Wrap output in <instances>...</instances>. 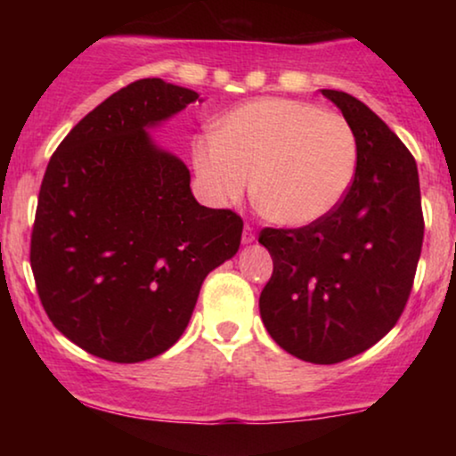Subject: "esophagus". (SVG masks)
I'll list each match as a JSON object with an SVG mask.
<instances>
[{
    "instance_id": "esophagus-1",
    "label": "esophagus",
    "mask_w": 456,
    "mask_h": 456,
    "mask_svg": "<svg viewBox=\"0 0 456 456\" xmlns=\"http://www.w3.org/2000/svg\"><path fill=\"white\" fill-rule=\"evenodd\" d=\"M255 240V228L253 226H245V230H242V242H245V245H248V242H253Z\"/></svg>"
}]
</instances>
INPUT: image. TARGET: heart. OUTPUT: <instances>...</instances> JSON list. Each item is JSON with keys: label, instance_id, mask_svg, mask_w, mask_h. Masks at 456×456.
Wrapping results in <instances>:
<instances>
[{"label": "heart", "instance_id": "obj_1", "mask_svg": "<svg viewBox=\"0 0 456 456\" xmlns=\"http://www.w3.org/2000/svg\"><path fill=\"white\" fill-rule=\"evenodd\" d=\"M357 166V139L332 111L295 99H255L230 111L216 134L192 141L201 195L234 203L255 176V203L267 220L305 226L345 197Z\"/></svg>", "mask_w": 456, "mask_h": 456}]
</instances>
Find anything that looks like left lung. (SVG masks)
<instances>
[{"label": "left lung", "mask_w": 456, "mask_h": 456, "mask_svg": "<svg viewBox=\"0 0 456 456\" xmlns=\"http://www.w3.org/2000/svg\"><path fill=\"white\" fill-rule=\"evenodd\" d=\"M357 139V167L340 203L303 228H264L273 272L259 297L273 340L309 363L367 351L409 301L423 242L415 158L382 118L345 91L322 89Z\"/></svg>", "instance_id": "obj_1"}]
</instances>
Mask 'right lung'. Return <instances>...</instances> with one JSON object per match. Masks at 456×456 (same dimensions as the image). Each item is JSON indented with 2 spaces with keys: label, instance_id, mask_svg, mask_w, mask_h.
<instances>
[{
  "label": "right lung",
  "instance_id": "1",
  "mask_svg": "<svg viewBox=\"0 0 456 456\" xmlns=\"http://www.w3.org/2000/svg\"><path fill=\"white\" fill-rule=\"evenodd\" d=\"M199 95L141 78L89 111L49 159L30 267L55 328L83 351L139 363L189 326L205 276L239 251L242 220L209 209L147 126Z\"/></svg>",
  "mask_w": 456,
  "mask_h": 456
}]
</instances>
